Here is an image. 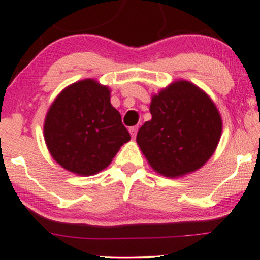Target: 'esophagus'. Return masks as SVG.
Returning a JSON list of instances; mask_svg holds the SVG:
<instances>
[{
  "mask_svg": "<svg viewBox=\"0 0 260 260\" xmlns=\"http://www.w3.org/2000/svg\"><path fill=\"white\" fill-rule=\"evenodd\" d=\"M137 132H138V127L137 126L129 128V133H131V136H132V138H134V137L137 136Z\"/></svg>",
  "mask_w": 260,
  "mask_h": 260,
  "instance_id": "esophagus-1",
  "label": "esophagus"
}]
</instances>
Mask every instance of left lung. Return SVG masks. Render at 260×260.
<instances>
[{"label":"left lung","instance_id":"obj_1","mask_svg":"<svg viewBox=\"0 0 260 260\" xmlns=\"http://www.w3.org/2000/svg\"><path fill=\"white\" fill-rule=\"evenodd\" d=\"M151 120L137 143L157 174L180 177L201 169L219 144L221 116L201 88L177 80L151 98Z\"/></svg>","mask_w":260,"mask_h":260}]
</instances>
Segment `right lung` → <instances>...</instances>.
I'll list each match as a JSON object with an SVG mask.
<instances>
[{
	"label": "right lung",
	"mask_w": 260,
	"mask_h": 260,
	"mask_svg": "<svg viewBox=\"0 0 260 260\" xmlns=\"http://www.w3.org/2000/svg\"><path fill=\"white\" fill-rule=\"evenodd\" d=\"M44 138L62 168L91 176L110 165L131 136L110 103V89L84 79L64 88L50 106Z\"/></svg>",
	"instance_id": "1"
}]
</instances>
